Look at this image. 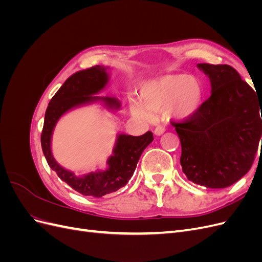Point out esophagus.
<instances>
[{"label": "esophagus", "mask_w": 262, "mask_h": 262, "mask_svg": "<svg viewBox=\"0 0 262 262\" xmlns=\"http://www.w3.org/2000/svg\"><path fill=\"white\" fill-rule=\"evenodd\" d=\"M164 132H165V128H164V126H162V125L156 126L155 130H154V134H155V136H162V134H163Z\"/></svg>", "instance_id": "esophagus-1"}]
</instances>
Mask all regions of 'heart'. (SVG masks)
Here are the masks:
<instances>
[{"label": "heart", "instance_id": "1", "mask_svg": "<svg viewBox=\"0 0 262 262\" xmlns=\"http://www.w3.org/2000/svg\"><path fill=\"white\" fill-rule=\"evenodd\" d=\"M204 89L199 78L187 74H169L146 82L141 89V100L132 98L133 116L149 120L152 113L170 110L178 119H189L201 108Z\"/></svg>", "mask_w": 262, "mask_h": 262}]
</instances>
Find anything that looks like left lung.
Segmentation results:
<instances>
[{
  "mask_svg": "<svg viewBox=\"0 0 262 262\" xmlns=\"http://www.w3.org/2000/svg\"><path fill=\"white\" fill-rule=\"evenodd\" d=\"M196 67L210 78L211 96L194 116L173 123L181 143L180 164L194 184L226 188L243 178L255 160L262 134V104L231 66Z\"/></svg>",
  "mask_w": 262,
  "mask_h": 262,
  "instance_id": "left-lung-1",
  "label": "left lung"
}]
</instances>
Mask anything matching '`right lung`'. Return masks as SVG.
<instances>
[{"mask_svg": "<svg viewBox=\"0 0 262 262\" xmlns=\"http://www.w3.org/2000/svg\"><path fill=\"white\" fill-rule=\"evenodd\" d=\"M108 69L95 66L70 76L49 102L41 133L42 152L50 168L77 192L95 198L115 192L128 184L137 168L142 152L153 141V133L150 131L140 137L118 134L113 155L107 161V168L82 176H77L73 171L62 167L54 160L51 150L52 133L63 115L70 110L96 101H101L110 110L120 109L121 104L117 98L96 96L109 82Z\"/></svg>", "mask_w": 262, "mask_h": 262, "instance_id": "obj_1", "label": "right lung"}]
</instances>
